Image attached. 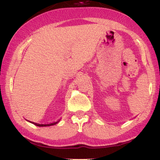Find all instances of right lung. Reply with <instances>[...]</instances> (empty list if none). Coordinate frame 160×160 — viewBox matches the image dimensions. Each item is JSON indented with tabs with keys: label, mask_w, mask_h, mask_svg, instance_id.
I'll return each instance as SVG.
<instances>
[{
	"label": "right lung",
	"mask_w": 160,
	"mask_h": 160,
	"mask_svg": "<svg viewBox=\"0 0 160 160\" xmlns=\"http://www.w3.org/2000/svg\"><path fill=\"white\" fill-rule=\"evenodd\" d=\"M59 121H60V120H58L57 121H56V122H53V123H47V124H41V123H34V122H30L32 123L33 124H34V125H36L37 126H53V125H55V124H56L57 123H58Z\"/></svg>",
	"instance_id": "right-lung-1"
}]
</instances>
